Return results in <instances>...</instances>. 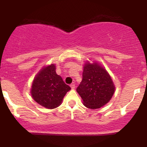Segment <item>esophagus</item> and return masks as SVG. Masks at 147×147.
I'll use <instances>...</instances> for the list:
<instances>
[{
    "label": "esophagus",
    "instance_id": "obj_1",
    "mask_svg": "<svg viewBox=\"0 0 147 147\" xmlns=\"http://www.w3.org/2000/svg\"><path fill=\"white\" fill-rule=\"evenodd\" d=\"M70 87H71L72 89H75V85L74 84H72L71 85H70Z\"/></svg>",
    "mask_w": 147,
    "mask_h": 147
}]
</instances>
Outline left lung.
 <instances>
[{
	"label": "left lung",
	"instance_id": "8db88e82",
	"mask_svg": "<svg viewBox=\"0 0 147 147\" xmlns=\"http://www.w3.org/2000/svg\"><path fill=\"white\" fill-rule=\"evenodd\" d=\"M83 79L77 88L83 104L90 109L106 105L113 95L115 87L111 77L98 62L86 61L84 65Z\"/></svg>",
	"mask_w": 147,
	"mask_h": 147
}]
</instances>
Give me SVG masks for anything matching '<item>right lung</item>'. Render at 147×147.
I'll use <instances>...</instances> for the list:
<instances>
[{
  "label": "right lung",
  "mask_w": 147,
  "mask_h": 147,
  "mask_svg": "<svg viewBox=\"0 0 147 147\" xmlns=\"http://www.w3.org/2000/svg\"><path fill=\"white\" fill-rule=\"evenodd\" d=\"M70 89L56 73V66L52 63L41 68L35 76L30 92L39 105L52 109L61 104L64 96Z\"/></svg>",
  "instance_id": "1"
}]
</instances>
